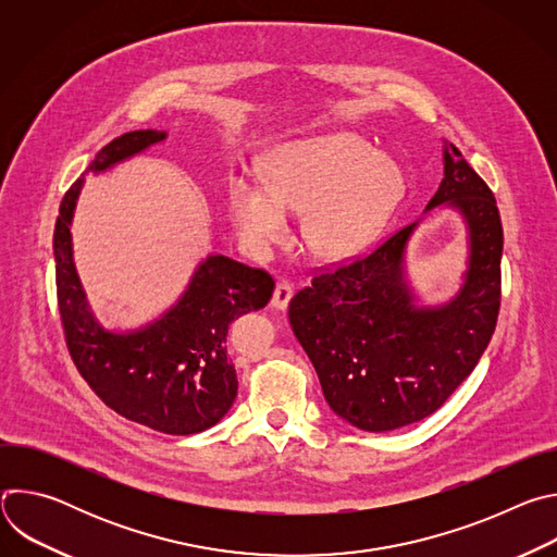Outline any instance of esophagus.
Listing matches in <instances>:
<instances>
[{
	"instance_id": "esophagus-1",
	"label": "esophagus",
	"mask_w": 557,
	"mask_h": 557,
	"mask_svg": "<svg viewBox=\"0 0 557 557\" xmlns=\"http://www.w3.org/2000/svg\"><path fill=\"white\" fill-rule=\"evenodd\" d=\"M290 297H293V286L288 282H277L273 297H271V306L277 310H284L288 306Z\"/></svg>"
}]
</instances>
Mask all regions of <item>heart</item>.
Masks as SVG:
<instances>
[{"mask_svg": "<svg viewBox=\"0 0 557 557\" xmlns=\"http://www.w3.org/2000/svg\"><path fill=\"white\" fill-rule=\"evenodd\" d=\"M260 176L235 174L226 189L233 228L253 256L282 243L286 213L299 211L314 258L350 260L370 247L404 191L399 165L350 132L284 143L264 156Z\"/></svg>", "mask_w": 557, "mask_h": 557, "instance_id": "obj_1", "label": "heart"}]
</instances>
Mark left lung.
Here are the masks:
<instances>
[{"label": "left lung", "instance_id": "1", "mask_svg": "<svg viewBox=\"0 0 557 557\" xmlns=\"http://www.w3.org/2000/svg\"><path fill=\"white\" fill-rule=\"evenodd\" d=\"M449 207L467 228L458 293L419 304L406 249L419 222L366 258L314 275L288 304V322L331 410L363 432H389L436 412L483 357L500 308L503 224L496 198L445 140L443 181L425 213Z\"/></svg>", "mask_w": 557, "mask_h": 557}]
</instances>
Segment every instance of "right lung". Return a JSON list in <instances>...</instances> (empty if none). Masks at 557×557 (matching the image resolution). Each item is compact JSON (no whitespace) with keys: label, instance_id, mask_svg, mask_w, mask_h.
<instances>
[{"label":"right lung","instance_id":"1","mask_svg":"<svg viewBox=\"0 0 557 557\" xmlns=\"http://www.w3.org/2000/svg\"><path fill=\"white\" fill-rule=\"evenodd\" d=\"M168 138L138 129L108 143L88 172L101 174ZM84 176L63 196L54 224L57 299L70 357L121 417L163 434L189 436L213 428L233 406L237 374L226 357L228 326L269 304L275 282L226 256L211 253L185 293L158 320L134 331H108L95 317L72 258V233Z\"/></svg>","mask_w":557,"mask_h":557}]
</instances>
